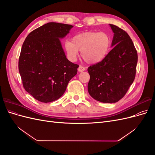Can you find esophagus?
<instances>
[{"label":"esophagus","mask_w":155,"mask_h":155,"mask_svg":"<svg viewBox=\"0 0 155 155\" xmlns=\"http://www.w3.org/2000/svg\"><path fill=\"white\" fill-rule=\"evenodd\" d=\"M78 71H79V72H83V71H85V68L84 67H83L82 65H79L78 68Z\"/></svg>","instance_id":"34e87169"}]
</instances>
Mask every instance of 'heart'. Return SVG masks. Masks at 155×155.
I'll list each match as a JSON object with an SVG mask.
<instances>
[{"instance_id": "heart-1", "label": "heart", "mask_w": 155, "mask_h": 155, "mask_svg": "<svg viewBox=\"0 0 155 155\" xmlns=\"http://www.w3.org/2000/svg\"><path fill=\"white\" fill-rule=\"evenodd\" d=\"M110 45V37L107 33L90 31L74 35L71 41H66L64 48L70 60H76L78 51H81V57L86 63L95 64L104 59Z\"/></svg>"}]
</instances>
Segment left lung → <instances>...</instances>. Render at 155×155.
Returning a JSON list of instances; mask_svg holds the SVG:
<instances>
[{
	"label": "left lung",
	"mask_w": 155,
	"mask_h": 155,
	"mask_svg": "<svg viewBox=\"0 0 155 155\" xmlns=\"http://www.w3.org/2000/svg\"><path fill=\"white\" fill-rule=\"evenodd\" d=\"M114 33V46L101 62L88 68L90 80L89 94L102 103H116L121 100L133 83L138 54L127 33L109 24Z\"/></svg>",
	"instance_id": "left-lung-1"
}]
</instances>
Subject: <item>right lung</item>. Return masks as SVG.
<instances>
[{"label":"right lung","mask_w":155,"mask_h":155,"mask_svg":"<svg viewBox=\"0 0 155 155\" xmlns=\"http://www.w3.org/2000/svg\"><path fill=\"white\" fill-rule=\"evenodd\" d=\"M72 27L48 22L30 32L23 43L18 59L23 87L41 102L58 100L77 74L79 65L68 60L60 41Z\"/></svg>","instance_id":"obj_1"}]
</instances>
